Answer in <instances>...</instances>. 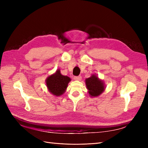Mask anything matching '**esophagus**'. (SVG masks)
<instances>
[{
    "mask_svg": "<svg viewBox=\"0 0 148 148\" xmlns=\"http://www.w3.org/2000/svg\"><path fill=\"white\" fill-rule=\"evenodd\" d=\"M74 79L75 80H77V81H80V80L82 79V77L81 76H75V77H74Z\"/></svg>",
    "mask_w": 148,
    "mask_h": 148,
    "instance_id": "obj_1",
    "label": "esophagus"
}]
</instances>
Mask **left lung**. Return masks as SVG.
<instances>
[{
  "label": "left lung",
  "mask_w": 148,
  "mask_h": 148,
  "mask_svg": "<svg viewBox=\"0 0 148 148\" xmlns=\"http://www.w3.org/2000/svg\"><path fill=\"white\" fill-rule=\"evenodd\" d=\"M88 93L91 97H97L103 92L105 89L104 82L96 75H92L91 77L85 79Z\"/></svg>",
  "instance_id": "left-lung-1"
}]
</instances>
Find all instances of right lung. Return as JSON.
I'll return each instance as SVG.
<instances>
[{"label":"right lung","instance_id":"add662e5","mask_svg":"<svg viewBox=\"0 0 148 148\" xmlns=\"http://www.w3.org/2000/svg\"><path fill=\"white\" fill-rule=\"evenodd\" d=\"M70 81V78L62 75L60 70H57L54 74L49 76L46 83L49 91L53 95L59 96L65 92Z\"/></svg>","mask_w":148,"mask_h":148}]
</instances>
